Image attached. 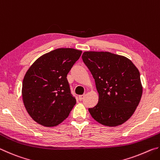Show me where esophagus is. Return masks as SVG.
I'll return each instance as SVG.
<instances>
[{
	"mask_svg": "<svg viewBox=\"0 0 160 160\" xmlns=\"http://www.w3.org/2000/svg\"><path fill=\"white\" fill-rule=\"evenodd\" d=\"M85 94H82V95H80L79 96V99L80 100V101H81V100H82L83 99H84V97H85Z\"/></svg>",
	"mask_w": 160,
	"mask_h": 160,
	"instance_id": "1",
	"label": "esophagus"
}]
</instances>
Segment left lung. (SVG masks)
Listing matches in <instances>:
<instances>
[{"instance_id":"8db88e82","label":"left lung","mask_w":160,"mask_h":160,"mask_svg":"<svg viewBox=\"0 0 160 160\" xmlns=\"http://www.w3.org/2000/svg\"><path fill=\"white\" fill-rule=\"evenodd\" d=\"M82 61L95 80L99 101L90 108L92 118L107 126L125 123L133 114L142 93L138 70L124 56L86 51Z\"/></svg>"}]
</instances>
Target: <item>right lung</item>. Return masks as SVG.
Masks as SVG:
<instances>
[{"label": "right lung", "mask_w": 160, "mask_h": 160, "mask_svg": "<svg viewBox=\"0 0 160 160\" xmlns=\"http://www.w3.org/2000/svg\"><path fill=\"white\" fill-rule=\"evenodd\" d=\"M82 51L57 48L39 57L23 79L22 99L29 116L47 127L60 124L76 103L67 75Z\"/></svg>", "instance_id": "1"}]
</instances>
